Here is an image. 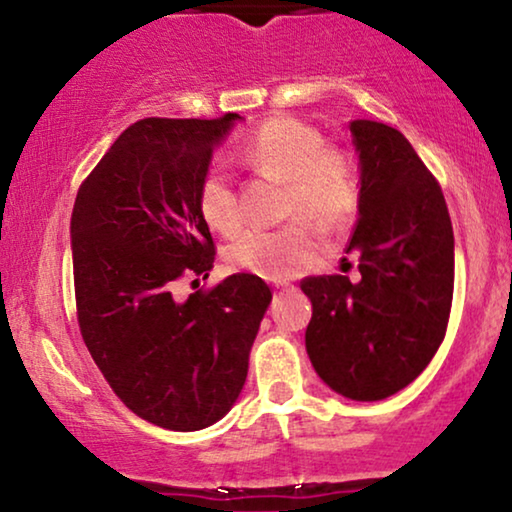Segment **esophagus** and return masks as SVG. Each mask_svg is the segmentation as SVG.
<instances>
[{
	"label": "esophagus",
	"instance_id": "34e87169",
	"mask_svg": "<svg viewBox=\"0 0 512 512\" xmlns=\"http://www.w3.org/2000/svg\"><path fill=\"white\" fill-rule=\"evenodd\" d=\"M291 291H293V286H289V284H277L275 296H284V293H291Z\"/></svg>",
	"mask_w": 512,
	"mask_h": 512
}]
</instances>
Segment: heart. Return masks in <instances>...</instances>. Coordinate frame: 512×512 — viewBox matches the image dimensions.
<instances>
[{"instance_id": "obj_1", "label": "heart", "mask_w": 512, "mask_h": 512, "mask_svg": "<svg viewBox=\"0 0 512 512\" xmlns=\"http://www.w3.org/2000/svg\"><path fill=\"white\" fill-rule=\"evenodd\" d=\"M240 158L263 177L282 181V216L296 221L279 228L244 230L228 247L226 258L230 268L268 282H286L317 256V240L307 222L333 233L359 212V170L347 151L328 146L317 128L289 116L268 118L258 125L242 142ZM198 209L216 233L233 235L240 228V202L226 170L209 167L205 172L198 188Z\"/></svg>"}]
</instances>
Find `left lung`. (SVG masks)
<instances>
[{"label":"left lung","mask_w":512,"mask_h":512,"mask_svg":"<svg viewBox=\"0 0 512 512\" xmlns=\"http://www.w3.org/2000/svg\"><path fill=\"white\" fill-rule=\"evenodd\" d=\"M349 130L361 205L347 254L359 256V275L300 282L312 300L305 347L333 391L382 401L408 387L445 338L454 235L440 184L408 139L377 121H352Z\"/></svg>","instance_id":"1"}]
</instances>
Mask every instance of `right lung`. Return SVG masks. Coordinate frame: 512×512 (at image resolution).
<instances>
[{
	"label": "right lung",
	"mask_w": 512,
	"mask_h": 512,
	"mask_svg": "<svg viewBox=\"0 0 512 512\" xmlns=\"http://www.w3.org/2000/svg\"><path fill=\"white\" fill-rule=\"evenodd\" d=\"M240 114L144 118L83 179L72 212L76 317L90 356L137 417L198 431L226 415L272 291L237 272L179 300L181 279L209 277L216 247L198 188Z\"/></svg>",
	"instance_id": "1"
}]
</instances>
